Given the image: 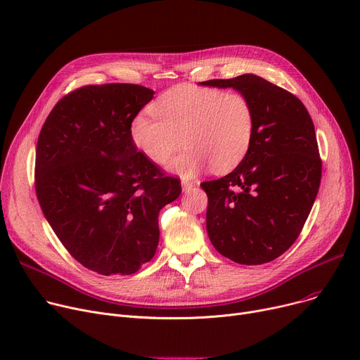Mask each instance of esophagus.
I'll return each mask as SVG.
<instances>
[{
    "instance_id": "esophagus-1",
    "label": "esophagus",
    "mask_w": 360,
    "mask_h": 360,
    "mask_svg": "<svg viewBox=\"0 0 360 360\" xmlns=\"http://www.w3.org/2000/svg\"><path fill=\"white\" fill-rule=\"evenodd\" d=\"M181 185H182V191H184V193H190L195 184L191 182V181H182Z\"/></svg>"
}]
</instances>
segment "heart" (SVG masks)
Here are the masks:
<instances>
[{
    "mask_svg": "<svg viewBox=\"0 0 360 360\" xmlns=\"http://www.w3.org/2000/svg\"><path fill=\"white\" fill-rule=\"evenodd\" d=\"M153 115L137 113L129 137L153 165H166L182 143L186 148L170 165L172 172L191 178L209 165L216 172L238 166L252 143L255 112L239 91L179 84L151 105Z\"/></svg>",
    "mask_w": 360,
    "mask_h": 360,
    "instance_id": "obj_1",
    "label": "heart"
}]
</instances>
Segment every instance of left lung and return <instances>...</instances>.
Segmentation results:
<instances>
[{
    "mask_svg": "<svg viewBox=\"0 0 360 360\" xmlns=\"http://www.w3.org/2000/svg\"><path fill=\"white\" fill-rule=\"evenodd\" d=\"M202 86L232 87L255 112L248 153L229 175L207 181V233L226 258L258 266L286 252L311 213L321 182L314 122L295 94L255 74Z\"/></svg>",
    "mask_w": 360,
    "mask_h": 360,
    "instance_id": "obj_1",
    "label": "left lung"
}]
</instances>
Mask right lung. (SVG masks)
Instances as JSON below:
<instances>
[{"label":"right lung","mask_w":360,"mask_h":360,"mask_svg":"<svg viewBox=\"0 0 360 360\" xmlns=\"http://www.w3.org/2000/svg\"><path fill=\"white\" fill-rule=\"evenodd\" d=\"M139 84L84 86L51 110L36 146L34 188L67 251L91 271L129 276L153 258L159 212L181 182L147 160L129 124L153 99Z\"/></svg>","instance_id":"right-lung-1"}]
</instances>
